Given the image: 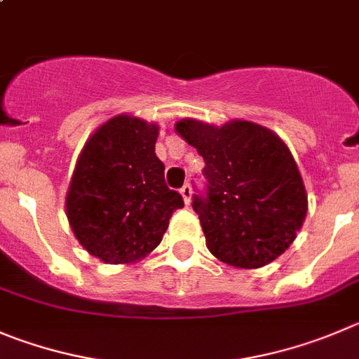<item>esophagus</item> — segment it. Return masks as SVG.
<instances>
[{
  "mask_svg": "<svg viewBox=\"0 0 359 359\" xmlns=\"http://www.w3.org/2000/svg\"><path fill=\"white\" fill-rule=\"evenodd\" d=\"M180 195H182L186 205H189V202H191V186L189 184H184V186L180 187Z\"/></svg>",
  "mask_w": 359,
  "mask_h": 359,
  "instance_id": "1",
  "label": "esophagus"
}]
</instances>
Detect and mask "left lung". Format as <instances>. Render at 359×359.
<instances>
[{
	"label": "left lung",
	"instance_id": "left-lung-1",
	"mask_svg": "<svg viewBox=\"0 0 359 359\" xmlns=\"http://www.w3.org/2000/svg\"><path fill=\"white\" fill-rule=\"evenodd\" d=\"M175 130L205 161L207 189L193 195V209L210 253L241 269L278 259L296 239L308 209L289 147L246 120L216 127L184 118Z\"/></svg>",
	"mask_w": 359,
	"mask_h": 359
}]
</instances>
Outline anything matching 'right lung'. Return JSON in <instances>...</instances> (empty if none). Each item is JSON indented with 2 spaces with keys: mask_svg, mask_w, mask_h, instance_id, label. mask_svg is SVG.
<instances>
[{
  "mask_svg": "<svg viewBox=\"0 0 359 359\" xmlns=\"http://www.w3.org/2000/svg\"><path fill=\"white\" fill-rule=\"evenodd\" d=\"M159 127L113 116L83 147L67 191L70 229L90 255L106 264L142 260L159 246L182 196L164 182L156 156Z\"/></svg>",
  "mask_w": 359,
  "mask_h": 359,
  "instance_id": "right-lung-1",
  "label": "right lung"
}]
</instances>
